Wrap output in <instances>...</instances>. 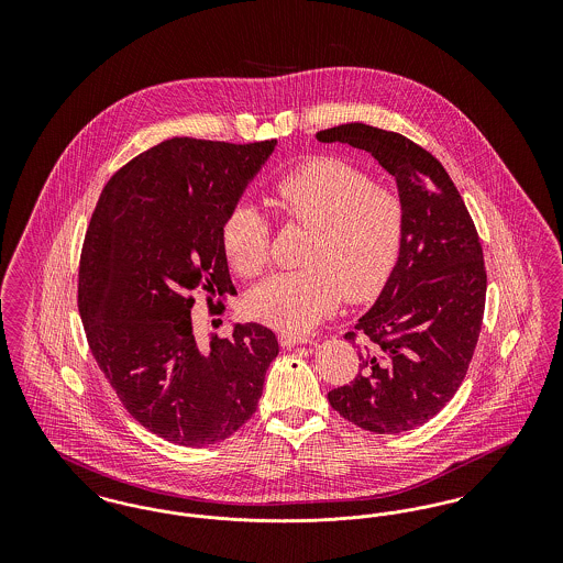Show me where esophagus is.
Here are the masks:
<instances>
[{
    "instance_id": "esophagus-1",
    "label": "esophagus",
    "mask_w": 563,
    "mask_h": 563,
    "mask_svg": "<svg viewBox=\"0 0 563 563\" xmlns=\"http://www.w3.org/2000/svg\"><path fill=\"white\" fill-rule=\"evenodd\" d=\"M278 342H280L283 349H294V346H299V344H308L310 340L303 338V335H297V333L280 331V333H278Z\"/></svg>"
}]
</instances>
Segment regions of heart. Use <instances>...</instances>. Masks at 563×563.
<instances>
[{
	"label": "heart",
	"mask_w": 563,
	"mask_h": 563,
	"mask_svg": "<svg viewBox=\"0 0 563 563\" xmlns=\"http://www.w3.org/2000/svg\"><path fill=\"white\" fill-rule=\"evenodd\" d=\"M269 202L285 219L308 225L301 268L278 272L257 285L249 314L287 333H306L346 295L367 299L386 283L401 251V200L390 189L338 158H314L283 175ZM230 266L244 278L268 264L269 230L251 205H236L221 225Z\"/></svg>",
	"instance_id": "1"
}]
</instances>
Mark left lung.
Returning a JSON list of instances; mask_svg holds the SVG:
<instances>
[{"label":"left lung","instance_id":"left-lung-1","mask_svg":"<svg viewBox=\"0 0 563 563\" xmlns=\"http://www.w3.org/2000/svg\"><path fill=\"white\" fill-rule=\"evenodd\" d=\"M317 139L369 152L395 177L405 214L397 264L354 327L367 342L361 372L327 397L375 434L422 427L454 397L479 340L487 276L475 223L443 164L402 134L352 122Z\"/></svg>","mask_w":563,"mask_h":563}]
</instances>
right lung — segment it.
Here are the masks:
<instances>
[{
  "label": "right lung",
  "instance_id": "1",
  "mask_svg": "<svg viewBox=\"0 0 563 563\" xmlns=\"http://www.w3.org/2000/svg\"><path fill=\"white\" fill-rule=\"evenodd\" d=\"M276 150L175 136L122 166L103 189L81 249L78 308L88 346L134 420L205 448L255 413L272 329L236 322L198 344L191 294L236 295L221 225Z\"/></svg>",
  "mask_w": 563,
  "mask_h": 563
}]
</instances>
